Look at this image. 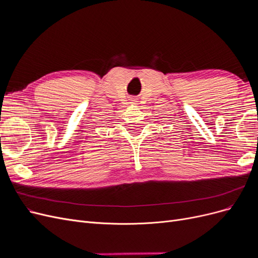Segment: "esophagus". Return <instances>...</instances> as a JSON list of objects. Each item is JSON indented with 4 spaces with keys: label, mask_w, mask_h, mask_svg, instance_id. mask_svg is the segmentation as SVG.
<instances>
[{
    "label": "esophagus",
    "mask_w": 258,
    "mask_h": 258,
    "mask_svg": "<svg viewBox=\"0 0 258 258\" xmlns=\"http://www.w3.org/2000/svg\"><path fill=\"white\" fill-rule=\"evenodd\" d=\"M130 103H131V104H135V103H136V99L131 98V99H130Z\"/></svg>",
    "instance_id": "esophagus-1"
}]
</instances>
